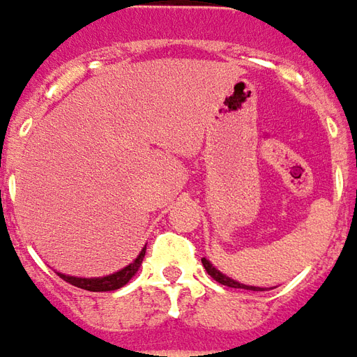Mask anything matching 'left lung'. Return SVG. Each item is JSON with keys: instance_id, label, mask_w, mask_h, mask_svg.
<instances>
[{"instance_id": "obj_1", "label": "left lung", "mask_w": 357, "mask_h": 357, "mask_svg": "<svg viewBox=\"0 0 357 357\" xmlns=\"http://www.w3.org/2000/svg\"><path fill=\"white\" fill-rule=\"evenodd\" d=\"M202 263H203V266H205V271H207V273L211 275V278H215V280H217V282H219V284H225V287H231V289L263 290V289H259V287H249V284H241V282H237V280H233V278L225 277V275H223V273H219V271H217L215 266H213V264L209 263V261H207L205 257H203V259H202Z\"/></svg>"}]
</instances>
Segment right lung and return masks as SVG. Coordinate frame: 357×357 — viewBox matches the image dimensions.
<instances>
[{
  "label": "right lung",
  "instance_id": "add662e5",
  "mask_svg": "<svg viewBox=\"0 0 357 357\" xmlns=\"http://www.w3.org/2000/svg\"><path fill=\"white\" fill-rule=\"evenodd\" d=\"M144 255H146V249H142L140 255L124 268H120L118 273H112V275H106V277H96V278H80V277H68V275H63V273H56L63 280L70 282L73 287H79V289L91 290V292H108V290H116L122 289L130 278L134 277L140 268L142 261H144Z\"/></svg>",
  "mask_w": 357,
  "mask_h": 357
}]
</instances>
